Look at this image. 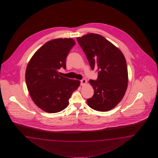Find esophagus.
Wrapping results in <instances>:
<instances>
[{
  "mask_svg": "<svg viewBox=\"0 0 158 158\" xmlns=\"http://www.w3.org/2000/svg\"><path fill=\"white\" fill-rule=\"evenodd\" d=\"M86 83H87V80H86V79H82L81 81V86L85 85Z\"/></svg>",
  "mask_w": 158,
  "mask_h": 158,
  "instance_id": "1",
  "label": "esophagus"
}]
</instances>
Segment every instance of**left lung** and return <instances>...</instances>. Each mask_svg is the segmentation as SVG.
Here are the masks:
<instances>
[{
    "label": "left lung",
    "instance_id": "obj_1",
    "mask_svg": "<svg viewBox=\"0 0 158 158\" xmlns=\"http://www.w3.org/2000/svg\"><path fill=\"white\" fill-rule=\"evenodd\" d=\"M77 39L91 69H96L98 74L97 80L89 81L94 93L87 102L94 110H110L122 100L127 87L128 73L124 56L100 35L88 34Z\"/></svg>",
    "mask_w": 158,
    "mask_h": 158
}]
</instances>
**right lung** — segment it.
<instances>
[{"mask_svg":"<svg viewBox=\"0 0 158 158\" xmlns=\"http://www.w3.org/2000/svg\"><path fill=\"white\" fill-rule=\"evenodd\" d=\"M75 42L71 38L48 41L35 53L25 72L28 90L34 103L42 110L56 113L66 108L80 81L62 77L58 70L66 69V58Z\"/></svg>","mask_w":158,"mask_h":158,"instance_id":"obj_1","label":"right lung"}]
</instances>
